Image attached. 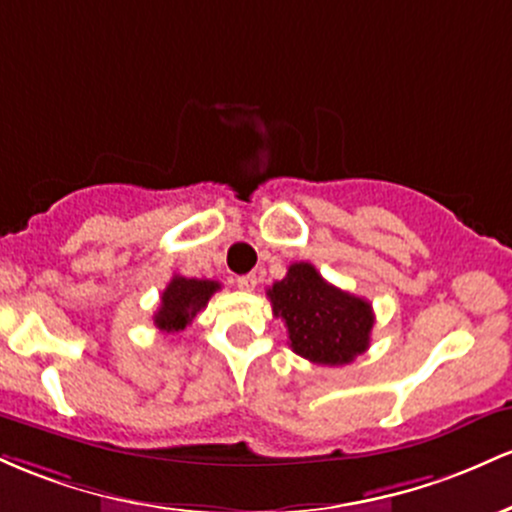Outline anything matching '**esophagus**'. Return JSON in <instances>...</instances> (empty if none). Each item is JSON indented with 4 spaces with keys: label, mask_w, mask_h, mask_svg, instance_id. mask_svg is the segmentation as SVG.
Returning a JSON list of instances; mask_svg holds the SVG:
<instances>
[{
    "label": "esophagus",
    "mask_w": 512,
    "mask_h": 512,
    "mask_svg": "<svg viewBox=\"0 0 512 512\" xmlns=\"http://www.w3.org/2000/svg\"><path fill=\"white\" fill-rule=\"evenodd\" d=\"M256 283H258V278H256L254 273L239 275V278H237L239 290H244V292H254V290H256Z\"/></svg>",
    "instance_id": "34e87169"
}]
</instances>
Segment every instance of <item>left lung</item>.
Here are the masks:
<instances>
[{"label":"left lung","instance_id":"1","mask_svg":"<svg viewBox=\"0 0 512 512\" xmlns=\"http://www.w3.org/2000/svg\"><path fill=\"white\" fill-rule=\"evenodd\" d=\"M275 317L287 326L290 348L317 365H348L370 348L372 304L326 283L312 263H292L268 287Z\"/></svg>","mask_w":512,"mask_h":512}]
</instances>
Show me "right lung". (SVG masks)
I'll list each match as a JSON object with an SVG mask.
<instances>
[{
  "label": "right lung",
  "mask_w": 512,
  "mask_h": 512,
  "mask_svg": "<svg viewBox=\"0 0 512 512\" xmlns=\"http://www.w3.org/2000/svg\"><path fill=\"white\" fill-rule=\"evenodd\" d=\"M220 290L217 280H198L174 275L162 292V304L154 312V326L164 333H179L208 307V300Z\"/></svg>",
  "instance_id": "1"
}]
</instances>
